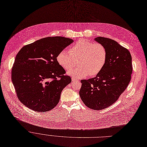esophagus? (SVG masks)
Listing matches in <instances>:
<instances>
[{
  "instance_id": "1",
  "label": "esophagus",
  "mask_w": 147,
  "mask_h": 147,
  "mask_svg": "<svg viewBox=\"0 0 147 147\" xmlns=\"http://www.w3.org/2000/svg\"><path fill=\"white\" fill-rule=\"evenodd\" d=\"M78 80H79L75 78H72V82H76V81H78Z\"/></svg>"
}]
</instances>
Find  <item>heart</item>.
Listing matches in <instances>:
<instances>
[{
	"label": "heart",
	"instance_id": "obj_1",
	"mask_svg": "<svg viewBox=\"0 0 147 147\" xmlns=\"http://www.w3.org/2000/svg\"><path fill=\"white\" fill-rule=\"evenodd\" d=\"M107 52L105 47L99 43L85 39H79L69 50H63L58 54L57 61L63 68L68 70L78 60L77 67L67 72L68 75L75 78H82L90 75H97L105 64Z\"/></svg>",
	"mask_w": 147,
	"mask_h": 147
}]
</instances>
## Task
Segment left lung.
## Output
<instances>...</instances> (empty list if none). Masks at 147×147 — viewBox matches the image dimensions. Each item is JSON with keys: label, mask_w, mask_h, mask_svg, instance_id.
I'll return each mask as SVG.
<instances>
[{"label": "left lung", "mask_w": 147, "mask_h": 147, "mask_svg": "<svg viewBox=\"0 0 147 147\" xmlns=\"http://www.w3.org/2000/svg\"><path fill=\"white\" fill-rule=\"evenodd\" d=\"M107 57L105 65L96 77L82 80L80 97L90 109L101 110L112 105L125 90L131 80L133 68L129 51L114 40L97 37Z\"/></svg>", "instance_id": "1"}]
</instances>
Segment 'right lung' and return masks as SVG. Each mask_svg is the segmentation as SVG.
Listing matches in <instances>:
<instances>
[{"label": "right lung", "mask_w": 147, "mask_h": 147, "mask_svg": "<svg viewBox=\"0 0 147 147\" xmlns=\"http://www.w3.org/2000/svg\"><path fill=\"white\" fill-rule=\"evenodd\" d=\"M74 42L71 39L54 36L27 45L17 54L11 71V80L19 100L36 112L53 109L62 90L71 82L57 61L61 51Z\"/></svg>", "instance_id": "obj_1"}]
</instances>
